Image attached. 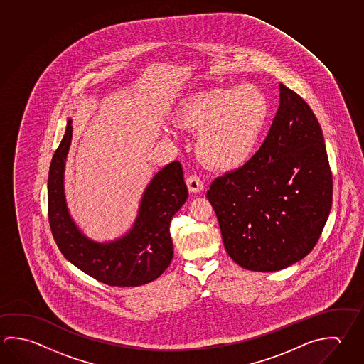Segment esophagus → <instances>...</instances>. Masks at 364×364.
I'll use <instances>...</instances> for the list:
<instances>
[{
	"instance_id": "34e87169",
	"label": "esophagus",
	"mask_w": 364,
	"mask_h": 364,
	"mask_svg": "<svg viewBox=\"0 0 364 364\" xmlns=\"http://www.w3.org/2000/svg\"><path fill=\"white\" fill-rule=\"evenodd\" d=\"M186 185H188V189L191 193H198V191H203L204 188L203 181L196 173H191V175L186 178Z\"/></svg>"
}]
</instances>
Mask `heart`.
Masks as SVG:
<instances>
[{"label":"heart","instance_id":"b5f03b06","mask_svg":"<svg viewBox=\"0 0 364 364\" xmlns=\"http://www.w3.org/2000/svg\"><path fill=\"white\" fill-rule=\"evenodd\" d=\"M269 116L267 97L255 85L198 92L180 109L181 127L199 132L197 154L205 165L232 168L253 154Z\"/></svg>","mask_w":364,"mask_h":364}]
</instances>
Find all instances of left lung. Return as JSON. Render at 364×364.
Segmentation results:
<instances>
[{
	"label": "left lung",
	"mask_w": 364,
	"mask_h": 364,
	"mask_svg": "<svg viewBox=\"0 0 364 364\" xmlns=\"http://www.w3.org/2000/svg\"><path fill=\"white\" fill-rule=\"evenodd\" d=\"M207 198L223 245L242 268L272 272L304 258L332 204L323 134L308 103L280 84V106L261 148L212 181Z\"/></svg>",
	"instance_id": "1"
}]
</instances>
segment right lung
Segmentation results:
<instances>
[{
  "instance_id": "add662e5",
  "label": "right lung",
  "mask_w": 364,
  "mask_h": 364,
  "mask_svg": "<svg viewBox=\"0 0 364 364\" xmlns=\"http://www.w3.org/2000/svg\"><path fill=\"white\" fill-rule=\"evenodd\" d=\"M71 136L69 120L48 173V221L60 252L74 266L106 285L139 287L156 280L173 259L170 223L188 199L179 161L164 167L148 185L128 235L98 244L77 229L65 203L64 167Z\"/></svg>"
}]
</instances>
